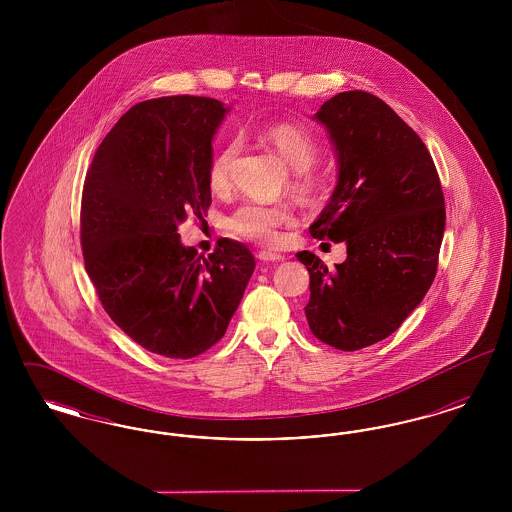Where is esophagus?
Listing matches in <instances>:
<instances>
[{
    "label": "esophagus",
    "instance_id": "obj_1",
    "mask_svg": "<svg viewBox=\"0 0 512 512\" xmlns=\"http://www.w3.org/2000/svg\"><path fill=\"white\" fill-rule=\"evenodd\" d=\"M259 259L265 263H278V261H284V255L263 249V251H259Z\"/></svg>",
    "mask_w": 512,
    "mask_h": 512
}]
</instances>
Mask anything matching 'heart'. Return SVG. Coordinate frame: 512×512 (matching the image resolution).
I'll list each match as a JSON object with an SVG mask.
<instances>
[{
  "label": "heart",
  "instance_id": "heart-1",
  "mask_svg": "<svg viewBox=\"0 0 512 512\" xmlns=\"http://www.w3.org/2000/svg\"><path fill=\"white\" fill-rule=\"evenodd\" d=\"M263 140L272 147L284 163L292 169L290 188L295 194L311 197L320 188V174L313 167L317 161V138L299 124H272L261 132ZM240 153V142L228 140L213 153L207 169V182L215 194H226L232 186V167ZM292 220V211L286 205H263L245 201L228 220L226 226L232 234L257 242L272 244L278 236V228Z\"/></svg>",
  "mask_w": 512,
  "mask_h": 512
}]
</instances>
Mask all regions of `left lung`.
I'll return each mask as SVG.
<instances>
[{
    "label": "left lung",
    "instance_id": "obj_1",
    "mask_svg": "<svg viewBox=\"0 0 512 512\" xmlns=\"http://www.w3.org/2000/svg\"><path fill=\"white\" fill-rule=\"evenodd\" d=\"M315 119L336 151L338 184L309 232L343 242L347 259L328 270L297 253L311 278L305 317L318 340L357 351L386 340L430 290L445 201L430 151L382 99L341 92Z\"/></svg>",
    "mask_w": 512,
    "mask_h": 512
}]
</instances>
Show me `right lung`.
Masks as SVG:
<instances>
[{
    "instance_id": "add662e5",
    "label": "right lung",
    "mask_w": 512,
    "mask_h": 512,
    "mask_svg": "<svg viewBox=\"0 0 512 512\" xmlns=\"http://www.w3.org/2000/svg\"><path fill=\"white\" fill-rule=\"evenodd\" d=\"M230 107L219 99H147L103 138L86 174L80 242L111 320L147 351L192 359L224 336L255 257L222 238L209 255L180 242L178 224L211 205L213 138Z\"/></svg>"
}]
</instances>
